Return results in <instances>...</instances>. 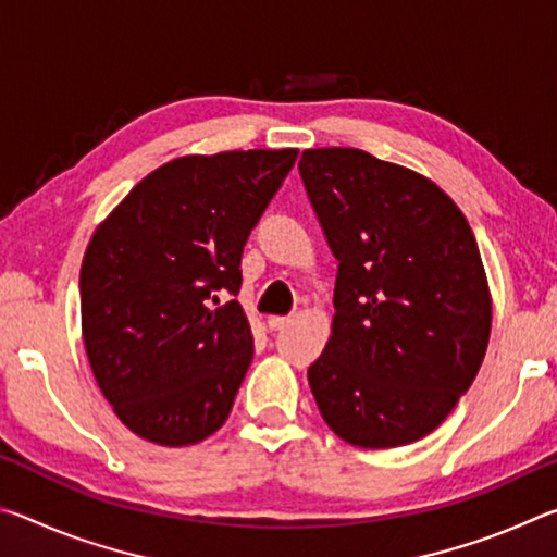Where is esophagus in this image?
Returning <instances> with one entry per match:
<instances>
[{
    "label": "esophagus",
    "instance_id": "esophagus-1",
    "mask_svg": "<svg viewBox=\"0 0 557 557\" xmlns=\"http://www.w3.org/2000/svg\"><path fill=\"white\" fill-rule=\"evenodd\" d=\"M289 322H292L289 317H268V326L272 332H282V329L289 326Z\"/></svg>",
    "mask_w": 557,
    "mask_h": 557
}]
</instances>
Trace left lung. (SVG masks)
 <instances>
[{
  "mask_svg": "<svg viewBox=\"0 0 557 557\" xmlns=\"http://www.w3.org/2000/svg\"><path fill=\"white\" fill-rule=\"evenodd\" d=\"M299 174L338 260L332 336L307 379L354 447L418 442L482 369L492 292L459 206L408 166L363 149H305Z\"/></svg>",
  "mask_w": 557,
  "mask_h": 557,
  "instance_id": "left-lung-1",
  "label": "left lung"
}]
</instances>
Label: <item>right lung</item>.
Returning a JSON list of instances; mask_svg holds the SVG:
<instances>
[{"label": "right lung", "mask_w": 557, "mask_h": 557, "mask_svg": "<svg viewBox=\"0 0 557 557\" xmlns=\"http://www.w3.org/2000/svg\"><path fill=\"white\" fill-rule=\"evenodd\" d=\"M299 149L186 154L147 174L102 221L81 265L92 375L122 425L186 447L228 420L252 361L238 299L250 231Z\"/></svg>", "instance_id": "1"}]
</instances>
